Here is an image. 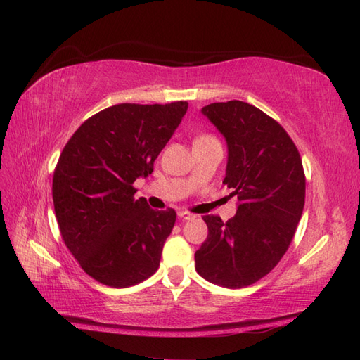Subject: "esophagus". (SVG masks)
I'll use <instances>...</instances> for the list:
<instances>
[{"label": "esophagus", "instance_id": "obj_1", "mask_svg": "<svg viewBox=\"0 0 360 360\" xmlns=\"http://www.w3.org/2000/svg\"><path fill=\"white\" fill-rule=\"evenodd\" d=\"M178 217H179L181 219H184V221L195 219V218H196L195 213H190V212H179V213H178Z\"/></svg>", "mask_w": 360, "mask_h": 360}]
</instances>
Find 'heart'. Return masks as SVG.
<instances>
[{"mask_svg":"<svg viewBox=\"0 0 360 360\" xmlns=\"http://www.w3.org/2000/svg\"><path fill=\"white\" fill-rule=\"evenodd\" d=\"M209 137H212V136H205V134H204V136H198L196 139H195V142H196V141H202V139H209Z\"/></svg>","mask_w":360,"mask_h":360,"instance_id":"obj_1","label":"heart"}]
</instances>
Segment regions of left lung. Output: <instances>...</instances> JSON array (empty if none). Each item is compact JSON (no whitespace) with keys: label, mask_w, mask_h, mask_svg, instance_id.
I'll use <instances>...</instances> for the list:
<instances>
[{"label":"left lung","mask_w":360,"mask_h":360,"mask_svg":"<svg viewBox=\"0 0 360 360\" xmlns=\"http://www.w3.org/2000/svg\"><path fill=\"white\" fill-rule=\"evenodd\" d=\"M202 114L226 137L223 184L240 204L226 223L202 217L209 235L195 254L196 271L215 285L246 288L278 264L294 238L307 188L302 158L285 128L254 105L218 102Z\"/></svg>","instance_id":"left-lung-1"}]
</instances>
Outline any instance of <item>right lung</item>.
I'll return each instance as SVG.
<instances>
[{
    "label": "right lung",
    "mask_w": 360,
    "mask_h": 360,
    "mask_svg": "<svg viewBox=\"0 0 360 360\" xmlns=\"http://www.w3.org/2000/svg\"><path fill=\"white\" fill-rule=\"evenodd\" d=\"M187 108V102L112 105L83 122L58 158L52 200L60 233L102 285L128 288L158 271L176 212L136 200L133 184L151 174Z\"/></svg>",
    "instance_id": "right-lung-1"
}]
</instances>
